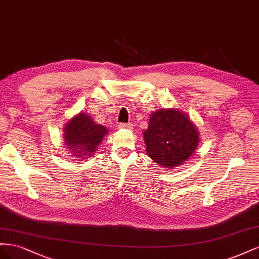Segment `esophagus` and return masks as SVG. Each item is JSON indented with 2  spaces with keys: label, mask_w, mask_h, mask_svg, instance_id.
<instances>
[{
  "label": "esophagus",
  "mask_w": 259,
  "mask_h": 259,
  "mask_svg": "<svg viewBox=\"0 0 259 259\" xmlns=\"http://www.w3.org/2000/svg\"><path fill=\"white\" fill-rule=\"evenodd\" d=\"M118 127H119V129H129V130L134 128L132 127V123H120Z\"/></svg>",
  "instance_id": "34e87169"
}]
</instances>
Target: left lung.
I'll use <instances>...</instances> for the list:
<instances>
[{"label": "left lung", "mask_w": 259, "mask_h": 259, "mask_svg": "<svg viewBox=\"0 0 259 259\" xmlns=\"http://www.w3.org/2000/svg\"><path fill=\"white\" fill-rule=\"evenodd\" d=\"M143 139L149 157L160 167L174 169L196 151L199 132L188 114L177 108H162L151 114Z\"/></svg>", "instance_id": "1"}]
</instances>
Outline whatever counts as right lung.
<instances>
[{
	"mask_svg": "<svg viewBox=\"0 0 259 259\" xmlns=\"http://www.w3.org/2000/svg\"><path fill=\"white\" fill-rule=\"evenodd\" d=\"M108 134L104 125L97 123L85 112H80L65 123L64 143L70 156L85 160L92 157Z\"/></svg>",
	"mask_w": 259,
	"mask_h": 259,
	"instance_id": "right-lung-1",
	"label": "right lung"
}]
</instances>
